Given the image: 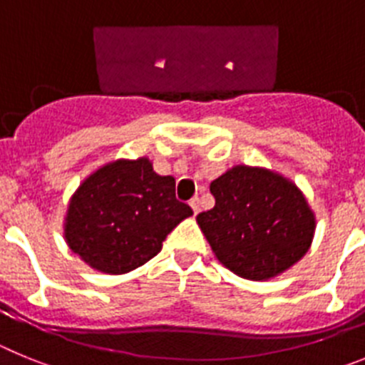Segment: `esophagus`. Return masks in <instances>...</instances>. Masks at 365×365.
<instances>
[{
	"label": "esophagus",
	"instance_id": "1",
	"mask_svg": "<svg viewBox=\"0 0 365 365\" xmlns=\"http://www.w3.org/2000/svg\"><path fill=\"white\" fill-rule=\"evenodd\" d=\"M190 206H192L193 214L197 215V214H199V197H193V199H190Z\"/></svg>",
	"mask_w": 365,
	"mask_h": 365
}]
</instances>
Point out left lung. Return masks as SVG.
I'll list each match as a JSON object with an SVG mask.
<instances>
[{"label": "left lung", "mask_w": 365, "mask_h": 365, "mask_svg": "<svg viewBox=\"0 0 365 365\" xmlns=\"http://www.w3.org/2000/svg\"><path fill=\"white\" fill-rule=\"evenodd\" d=\"M197 225L215 257L240 278L267 282L298 263L312 243L314 212L291 179L257 166L230 168Z\"/></svg>", "instance_id": "1"}]
</instances>
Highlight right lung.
I'll return each mask as SVG.
<instances>
[{
	"instance_id": "1",
	"label": "right lung",
	"mask_w": 365,
	"mask_h": 365,
	"mask_svg": "<svg viewBox=\"0 0 365 365\" xmlns=\"http://www.w3.org/2000/svg\"><path fill=\"white\" fill-rule=\"evenodd\" d=\"M193 212L175 199V179L153 172L151 160L118 159L100 166L76 188L63 235L83 263L104 274L143 267L166 235Z\"/></svg>"
}]
</instances>
